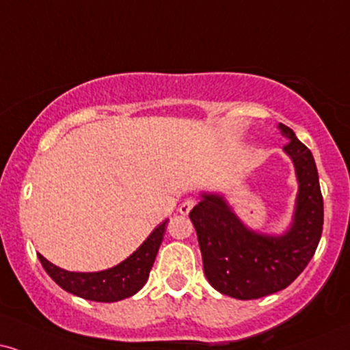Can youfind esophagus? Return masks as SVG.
Instances as JSON below:
<instances>
[{"mask_svg":"<svg viewBox=\"0 0 350 350\" xmlns=\"http://www.w3.org/2000/svg\"><path fill=\"white\" fill-rule=\"evenodd\" d=\"M193 206H196V200H193V198H187V200H184L183 203H180L179 213L180 215H189V211L192 210Z\"/></svg>","mask_w":350,"mask_h":350,"instance_id":"esophagus-1","label":"esophagus"}]
</instances>
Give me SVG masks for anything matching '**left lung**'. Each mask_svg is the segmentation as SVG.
I'll return each instance as SVG.
<instances>
[{"label": "left lung", "instance_id": "obj_1", "mask_svg": "<svg viewBox=\"0 0 350 350\" xmlns=\"http://www.w3.org/2000/svg\"><path fill=\"white\" fill-rule=\"evenodd\" d=\"M287 139L284 152L299 180L294 218L281 236L244 226L223 196L202 193L189 213L197 231L208 282L221 294L239 300L260 299L286 289L315 254L323 231V197L313 154L280 124Z\"/></svg>", "mask_w": 350, "mask_h": 350}]
</instances>
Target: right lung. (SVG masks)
<instances>
[{"label":"right lung","instance_id":"1","mask_svg":"<svg viewBox=\"0 0 350 350\" xmlns=\"http://www.w3.org/2000/svg\"><path fill=\"white\" fill-rule=\"evenodd\" d=\"M167 221L165 219L154 231L147 237V241L137 249L131 256L116 267L103 269L96 273H76L66 271L48 262L43 255L38 254V260L45 271L57 286L77 297L95 300V302H118L131 297L142 289L148 280L158 249H160L163 236L166 232Z\"/></svg>","mask_w":350,"mask_h":350}]
</instances>
